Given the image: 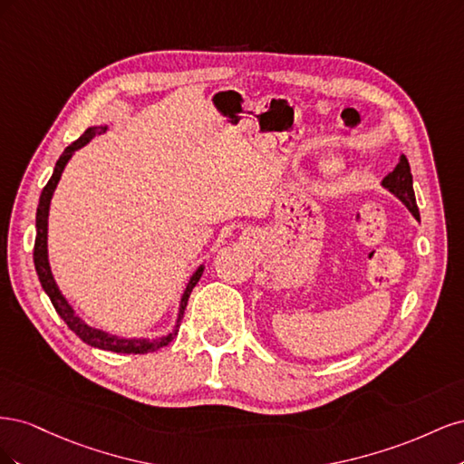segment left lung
<instances>
[{"label": "left lung", "mask_w": 464, "mask_h": 464, "mask_svg": "<svg viewBox=\"0 0 464 464\" xmlns=\"http://www.w3.org/2000/svg\"><path fill=\"white\" fill-rule=\"evenodd\" d=\"M383 188H387L391 193H395L397 198L406 205V208H409L416 218H420L416 198H414V188H412L411 164L406 160L404 154L401 157V162L395 166V170L385 176Z\"/></svg>", "instance_id": "obj_1"}]
</instances>
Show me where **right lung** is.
Wrapping results in <instances>:
<instances>
[{"label":"right lung","mask_w":464,"mask_h":464,"mask_svg":"<svg viewBox=\"0 0 464 464\" xmlns=\"http://www.w3.org/2000/svg\"><path fill=\"white\" fill-rule=\"evenodd\" d=\"M104 131H106V125H101V128H89L85 133H82L77 139L75 143H72L63 150L60 160L55 162L53 174L48 179V184L44 186V189H42V193H40V201H38V208H36V237H34V254H33V257H34V266H36V275L40 278V285L50 296V300L55 307V312H58V315L67 323V327L72 329L82 343H87V344H91L94 348H101V350H110V353H118V354H147V353H154V350H159V348L170 344L174 341V336L179 331L181 319H184V312H186V305H188V300H189V294H191L193 286L199 283V278L203 275V265L193 273V276L189 278V283H188V288L184 292V296H181L176 327L168 334L160 336V339L147 341V339H120V336L108 334L104 331L89 327L85 321L75 315L73 307L69 305L67 300L62 296V292H60L58 285H55V280L52 276L50 263H48V213H50V201H52L53 189H55V186H58L63 168H65L67 160L72 159V154L77 149H81L82 145H87L92 137L101 135Z\"/></svg>","instance_id":"right-lung-1"}]
</instances>
